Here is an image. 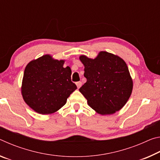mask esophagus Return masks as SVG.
I'll return each mask as SVG.
<instances>
[{
  "label": "esophagus",
  "mask_w": 160,
  "mask_h": 160,
  "mask_svg": "<svg viewBox=\"0 0 160 160\" xmlns=\"http://www.w3.org/2000/svg\"><path fill=\"white\" fill-rule=\"evenodd\" d=\"M76 85L78 87V88L79 89L81 86H82V82H80V81H79V82H76Z\"/></svg>",
  "instance_id": "esophagus-1"
}]
</instances>
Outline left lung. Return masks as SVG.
<instances>
[{
  "label": "left lung",
  "instance_id": "8db88e82",
  "mask_svg": "<svg viewBox=\"0 0 160 160\" xmlns=\"http://www.w3.org/2000/svg\"><path fill=\"white\" fill-rule=\"evenodd\" d=\"M85 66L87 82L79 90L92 109L102 115L112 114L128 101L132 90V81L122 58L101 51L94 59L81 56Z\"/></svg>",
  "mask_w": 160,
  "mask_h": 160
}]
</instances>
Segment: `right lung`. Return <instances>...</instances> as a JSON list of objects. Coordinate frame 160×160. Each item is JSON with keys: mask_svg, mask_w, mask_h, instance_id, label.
Segmentation results:
<instances>
[{"mask_svg": "<svg viewBox=\"0 0 160 160\" xmlns=\"http://www.w3.org/2000/svg\"><path fill=\"white\" fill-rule=\"evenodd\" d=\"M64 61L45 55L28 64L24 72L22 94L25 102L41 114L56 112L66 104L77 89L71 81V70Z\"/></svg>", "mask_w": 160, "mask_h": 160, "instance_id": "right-lung-1", "label": "right lung"}]
</instances>
